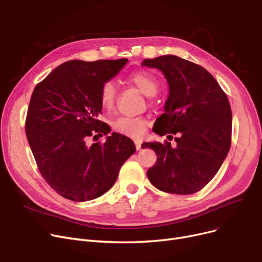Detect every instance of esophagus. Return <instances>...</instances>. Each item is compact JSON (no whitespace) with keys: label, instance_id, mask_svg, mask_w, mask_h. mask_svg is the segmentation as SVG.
Instances as JSON below:
<instances>
[{"label":"esophagus","instance_id":"esophagus-1","mask_svg":"<svg viewBox=\"0 0 262 262\" xmlns=\"http://www.w3.org/2000/svg\"><path fill=\"white\" fill-rule=\"evenodd\" d=\"M135 146H136V149H140L141 148V143L139 141H135Z\"/></svg>","mask_w":262,"mask_h":262}]
</instances>
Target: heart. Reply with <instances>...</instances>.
<instances>
[{"label": "heart", "mask_w": 262, "mask_h": 262, "mask_svg": "<svg viewBox=\"0 0 262 262\" xmlns=\"http://www.w3.org/2000/svg\"><path fill=\"white\" fill-rule=\"evenodd\" d=\"M128 80L146 96H154L158 91V81L156 77L145 71L135 72L128 76ZM117 87L113 80H107L101 87L100 103L105 112H112L116 105ZM148 121L143 117L121 116L114 120L113 127L116 132L138 138L147 128Z\"/></svg>", "instance_id": "b5f03b06"}]
</instances>
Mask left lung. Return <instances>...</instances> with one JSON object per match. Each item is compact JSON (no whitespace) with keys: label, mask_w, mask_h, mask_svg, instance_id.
I'll use <instances>...</instances> for the list:
<instances>
[{"label":"left lung","mask_w":262,"mask_h":262,"mask_svg":"<svg viewBox=\"0 0 262 262\" xmlns=\"http://www.w3.org/2000/svg\"><path fill=\"white\" fill-rule=\"evenodd\" d=\"M141 64L159 69L170 87L166 113L156 120L154 132L168 135L169 140L178 133L175 147L169 141L142 144L157 155L147 170L148 181L168 193H195L212 180L229 152L227 95L206 69L174 55L144 59Z\"/></svg>","instance_id":"8db88e82"}]
</instances>
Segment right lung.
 Segmentation results:
<instances>
[{"instance_id":"add662e5","label":"right lung","mask_w":262,"mask_h":262,"mask_svg":"<svg viewBox=\"0 0 262 262\" xmlns=\"http://www.w3.org/2000/svg\"><path fill=\"white\" fill-rule=\"evenodd\" d=\"M127 62L69 60L35 87L25 120V133L40 174L64 199L85 202L114 186L136 147L126 136L113 133L103 143L90 137L107 135L99 120L100 91Z\"/></svg>"}]
</instances>
